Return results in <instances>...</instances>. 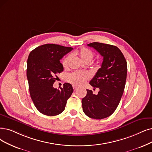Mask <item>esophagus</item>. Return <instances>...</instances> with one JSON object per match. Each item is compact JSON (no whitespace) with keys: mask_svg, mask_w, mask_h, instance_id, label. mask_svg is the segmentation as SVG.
Here are the masks:
<instances>
[{"mask_svg":"<svg viewBox=\"0 0 152 152\" xmlns=\"http://www.w3.org/2000/svg\"><path fill=\"white\" fill-rule=\"evenodd\" d=\"M73 88H74V91H76L77 89H78V88L76 87V86H73Z\"/></svg>","mask_w":152,"mask_h":152,"instance_id":"esophagus-1","label":"esophagus"}]
</instances>
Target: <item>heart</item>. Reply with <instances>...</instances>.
<instances>
[{"mask_svg":"<svg viewBox=\"0 0 152 152\" xmlns=\"http://www.w3.org/2000/svg\"><path fill=\"white\" fill-rule=\"evenodd\" d=\"M77 54L84 63L86 62H90L93 59L94 56L93 52L86 48H81L77 52ZM71 58L72 56L69 54L63 60L62 65L64 68L68 67ZM89 77L90 75L87 72H74L68 75L67 80L75 86H81L85 81L89 78Z\"/></svg>","mask_w":152,"mask_h":152,"instance_id":"b5f03b06","label":"heart"}]
</instances>
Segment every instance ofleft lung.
I'll return each mask as SVG.
<instances>
[{"label":"left lung","mask_w":152,"mask_h":152,"mask_svg":"<svg viewBox=\"0 0 152 152\" xmlns=\"http://www.w3.org/2000/svg\"><path fill=\"white\" fill-rule=\"evenodd\" d=\"M87 45L95 48L104 60L89 83L94 88H99V92L95 95L87 90V95L82 100V108L88 117L102 119L115 112L122 98L127 74L126 61L116 46L99 42Z\"/></svg>","instance_id":"obj_1"}]
</instances>
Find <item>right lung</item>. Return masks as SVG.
I'll use <instances>...</instances> for the list:
<instances>
[{
	"label": "right lung",
	"mask_w": 152,
	"mask_h": 152,
	"mask_svg": "<svg viewBox=\"0 0 152 152\" xmlns=\"http://www.w3.org/2000/svg\"><path fill=\"white\" fill-rule=\"evenodd\" d=\"M73 48L53 44L37 47L30 53L27 63V77L30 95L37 110L47 116H55L65 109L74 89L65 83L60 90L53 84L57 75L64 70L61 59Z\"/></svg>",
	"instance_id": "add662e5"
}]
</instances>
